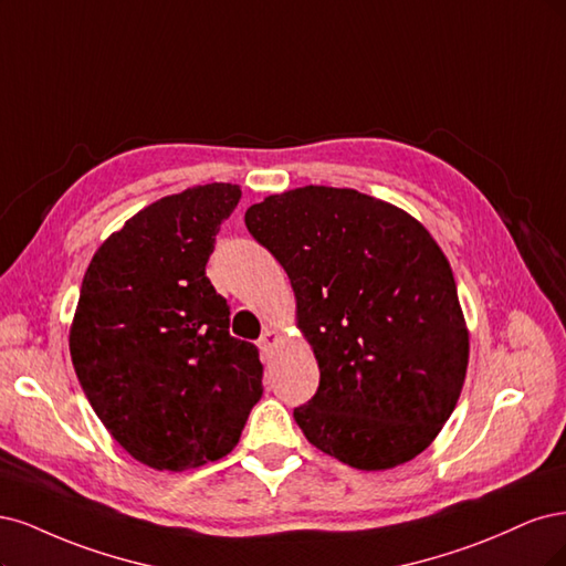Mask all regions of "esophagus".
Masks as SVG:
<instances>
[{
    "mask_svg": "<svg viewBox=\"0 0 566 566\" xmlns=\"http://www.w3.org/2000/svg\"><path fill=\"white\" fill-rule=\"evenodd\" d=\"M280 338H282V334H280L277 329H272V326H270V329L263 332V336H261V340H259V348H261L263 353H270V350L275 348V345L280 343Z\"/></svg>",
    "mask_w": 566,
    "mask_h": 566,
    "instance_id": "obj_1",
    "label": "esophagus"
}]
</instances>
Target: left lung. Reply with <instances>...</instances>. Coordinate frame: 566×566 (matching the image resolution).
Returning a JSON list of instances; mask_svg holds the SVG:
<instances>
[{
    "label": "left lung",
    "mask_w": 566,
    "mask_h": 566,
    "mask_svg": "<svg viewBox=\"0 0 566 566\" xmlns=\"http://www.w3.org/2000/svg\"><path fill=\"white\" fill-rule=\"evenodd\" d=\"M280 261L319 388L294 418L357 470L426 451L459 402L470 334L444 251L413 216L350 188L305 186L244 213Z\"/></svg>",
    "instance_id": "left-lung-1"
}]
</instances>
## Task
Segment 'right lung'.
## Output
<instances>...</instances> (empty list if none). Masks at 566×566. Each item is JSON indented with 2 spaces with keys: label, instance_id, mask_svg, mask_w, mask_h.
I'll list each match as a JSON object with an SVG mask.
<instances>
[{
  "label": "right lung",
  "instance_id": "obj_1",
  "mask_svg": "<svg viewBox=\"0 0 566 566\" xmlns=\"http://www.w3.org/2000/svg\"><path fill=\"white\" fill-rule=\"evenodd\" d=\"M242 190L195 186L145 207L91 259L70 326L86 399L143 465L180 472L228 455L263 395L256 345L230 336L207 277Z\"/></svg>",
  "mask_w": 566,
  "mask_h": 566
}]
</instances>
